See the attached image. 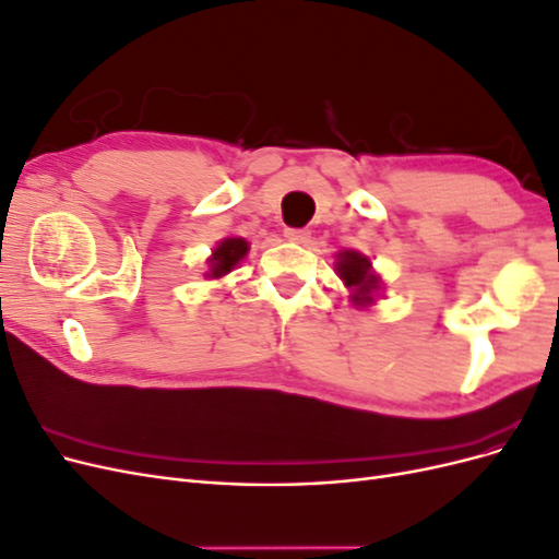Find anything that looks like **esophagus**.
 <instances>
[{
    "instance_id": "34e87169",
    "label": "esophagus",
    "mask_w": 559,
    "mask_h": 559,
    "mask_svg": "<svg viewBox=\"0 0 559 559\" xmlns=\"http://www.w3.org/2000/svg\"><path fill=\"white\" fill-rule=\"evenodd\" d=\"M284 238L302 245V242L310 240V230L308 228H284Z\"/></svg>"
}]
</instances>
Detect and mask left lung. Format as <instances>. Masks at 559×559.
<instances>
[{"instance_id": "left-lung-1", "label": "left lung", "mask_w": 559, "mask_h": 559, "mask_svg": "<svg viewBox=\"0 0 559 559\" xmlns=\"http://www.w3.org/2000/svg\"><path fill=\"white\" fill-rule=\"evenodd\" d=\"M337 273H341L347 289H352V300L357 306H366V302L373 300L378 277L370 273V261L361 257L359 251H343L337 257Z\"/></svg>"}]
</instances>
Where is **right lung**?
Segmentation results:
<instances>
[{
    "instance_id": "add662e5",
    "label": "right lung",
    "mask_w": 559,
    "mask_h": 559,
    "mask_svg": "<svg viewBox=\"0 0 559 559\" xmlns=\"http://www.w3.org/2000/svg\"><path fill=\"white\" fill-rule=\"evenodd\" d=\"M247 251H249V245L242 238H228V240H224L212 253L207 277H224L226 273H230V270L247 257Z\"/></svg>"
}]
</instances>
